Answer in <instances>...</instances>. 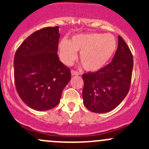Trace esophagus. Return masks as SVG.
Returning a JSON list of instances; mask_svg holds the SVG:
<instances>
[{
	"label": "esophagus",
	"instance_id": "esophagus-1",
	"mask_svg": "<svg viewBox=\"0 0 149 149\" xmlns=\"http://www.w3.org/2000/svg\"><path fill=\"white\" fill-rule=\"evenodd\" d=\"M71 75L72 76H78V75H79L80 73H79V72L77 71V70H71Z\"/></svg>",
	"mask_w": 149,
	"mask_h": 149
}]
</instances>
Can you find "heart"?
<instances>
[{"instance_id":"1","label":"heart","mask_w":149,"mask_h":149,"mask_svg":"<svg viewBox=\"0 0 149 149\" xmlns=\"http://www.w3.org/2000/svg\"><path fill=\"white\" fill-rule=\"evenodd\" d=\"M117 48V40L112 34L90 32L73 36L68 42L63 40L58 45L61 61L70 65L80 52L79 59L84 69L96 71L107 63Z\"/></svg>"}]
</instances>
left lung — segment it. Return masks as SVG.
Masks as SVG:
<instances>
[{
	"label": "left lung",
	"instance_id": "left-lung-1",
	"mask_svg": "<svg viewBox=\"0 0 149 149\" xmlns=\"http://www.w3.org/2000/svg\"><path fill=\"white\" fill-rule=\"evenodd\" d=\"M133 59L130 48L120 36L112 62L97 72L84 73V104L96 113L109 112L118 106L130 90Z\"/></svg>",
	"mask_w": 149,
	"mask_h": 149
}]
</instances>
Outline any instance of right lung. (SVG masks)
<instances>
[{"label":"right lung","instance_id":"add662e5","mask_svg":"<svg viewBox=\"0 0 149 149\" xmlns=\"http://www.w3.org/2000/svg\"><path fill=\"white\" fill-rule=\"evenodd\" d=\"M58 26L34 31L16 49L13 61L14 81L19 97L31 109L55 107L70 80V69L57 54Z\"/></svg>","mask_w":149,"mask_h":149}]
</instances>
